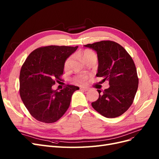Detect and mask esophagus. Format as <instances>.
<instances>
[{
	"label": "esophagus",
	"instance_id": "obj_1",
	"mask_svg": "<svg viewBox=\"0 0 159 159\" xmlns=\"http://www.w3.org/2000/svg\"><path fill=\"white\" fill-rule=\"evenodd\" d=\"M81 90H84V91H89V89H88V88H81Z\"/></svg>",
	"mask_w": 159,
	"mask_h": 159
}]
</instances>
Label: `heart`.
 Returning a JSON list of instances; mask_svg holds the SVG:
<instances>
[{
    "label": "heart",
    "mask_w": 159,
    "mask_h": 159,
    "mask_svg": "<svg viewBox=\"0 0 159 159\" xmlns=\"http://www.w3.org/2000/svg\"><path fill=\"white\" fill-rule=\"evenodd\" d=\"M80 58L84 61L85 63L89 61V60H95L97 61V56L95 54V53L91 50L86 49L84 50L82 52H81L80 55ZM72 61V57H69L68 59H67L64 63V70H68L70 68L71 64ZM88 79V77L86 75H79L75 78V81L79 84H85L86 80Z\"/></svg>",
    "instance_id": "b5f03b06"
}]
</instances>
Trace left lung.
<instances>
[{"label": "left lung", "instance_id": "left-lung-1", "mask_svg": "<svg viewBox=\"0 0 159 159\" xmlns=\"http://www.w3.org/2000/svg\"><path fill=\"white\" fill-rule=\"evenodd\" d=\"M98 54V69L96 76L109 81V88L98 90L99 98L91 103L93 108L103 116L115 118L132 105L138 89L139 78L132 57L118 43L103 40L84 45Z\"/></svg>", "mask_w": 159, "mask_h": 159}]
</instances>
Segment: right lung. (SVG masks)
<instances>
[{"label": "right lung", "instance_id": "obj_1", "mask_svg": "<svg viewBox=\"0 0 159 159\" xmlns=\"http://www.w3.org/2000/svg\"><path fill=\"white\" fill-rule=\"evenodd\" d=\"M78 46H48L32 52L20 73V95L32 116L52 123L59 120L69 108L71 95L80 88L67 85L60 91L52 85L61 80L66 59Z\"/></svg>", "mask_w": 159, "mask_h": 159}]
</instances>
